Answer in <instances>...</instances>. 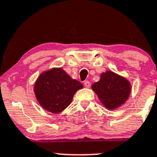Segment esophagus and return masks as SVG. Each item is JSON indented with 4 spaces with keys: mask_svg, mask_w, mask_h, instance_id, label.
I'll return each mask as SVG.
<instances>
[{
    "mask_svg": "<svg viewBox=\"0 0 157 157\" xmlns=\"http://www.w3.org/2000/svg\"><path fill=\"white\" fill-rule=\"evenodd\" d=\"M90 85H91L90 82L88 81V80H85V81H84V86H86V87H90Z\"/></svg>",
    "mask_w": 157,
    "mask_h": 157,
    "instance_id": "obj_1",
    "label": "esophagus"
}]
</instances>
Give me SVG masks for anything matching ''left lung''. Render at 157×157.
<instances>
[{
	"label": "left lung",
	"mask_w": 157,
	"mask_h": 157,
	"mask_svg": "<svg viewBox=\"0 0 157 157\" xmlns=\"http://www.w3.org/2000/svg\"><path fill=\"white\" fill-rule=\"evenodd\" d=\"M92 89L109 109H115L123 104L130 92V83L112 71L102 74L100 81L94 83Z\"/></svg>",
	"instance_id": "obj_1"
}]
</instances>
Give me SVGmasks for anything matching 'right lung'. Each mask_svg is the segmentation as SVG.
<instances>
[{"instance_id": "add662e5", "label": "right lung", "mask_w": 157, "mask_h": 157, "mask_svg": "<svg viewBox=\"0 0 157 157\" xmlns=\"http://www.w3.org/2000/svg\"><path fill=\"white\" fill-rule=\"evenodd\" d=\"M83 84L73 80L61 68H54L38 77L34 92L39 103L54 113L61 112L72 101L74 94Z\"/></svg>"}]
</instances>
